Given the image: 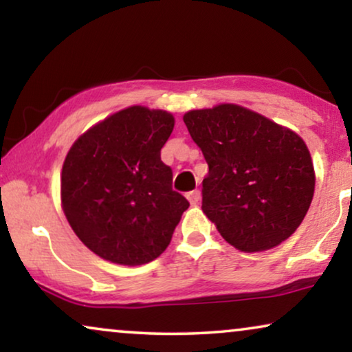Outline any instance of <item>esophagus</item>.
<instances>
[{
    "label": "esophagus",
    "instance_id": "34e87169",
    "mask_svg": "<svg viewBox=\"0 0 352 352\" xmlns=\"http://www.w3.org/2000/svg\"><path fill=\"white\" fill-rule=\"evenodd\" d=\"M186 198H188V201L191 204H198L201 201V191L199 190H193L190 191L188 195H186Z\"/></svg>",
    "mask_w": 352,
    "mask_h": 352
}]
</instances>
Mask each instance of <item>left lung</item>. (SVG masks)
<instances>
[{"label": "left lung", "instance_id": "left-lung-1", "mask_svg": "<svg viewBox=\"0 0 352 352\" xmlns=\"http://www.w3.org/2000/svg\"><path fill=\"white\" fill-rule=\"evenodd\" d=\"M184 122L209 166L203 210L225 241L257 252L292 236L316 186L302 138L236 104L190 111Z\"/></svg>", "mask_w": 352, "mask_h": 352}]
</instances>
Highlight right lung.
Here are the masks:
<instances>
[{
	"label": "right lung",
	"mask_w": 352,
	"mask_h": 352,
	"mask_svg": "<svg viewBox=\"0 0 352 352\" xmlns=\"http://www.w3.org/2000/svg\"><path fill=\"white\" fill-rule=\"evenodd\" d=\"M173 116L132 106L87 130L65 156L60 201L75 235L102 259L142 265L162 254L190 203L172 190L161 149Z\"/></svg>",
	"instance_id": "right-lung-1"
}]
</instances>
